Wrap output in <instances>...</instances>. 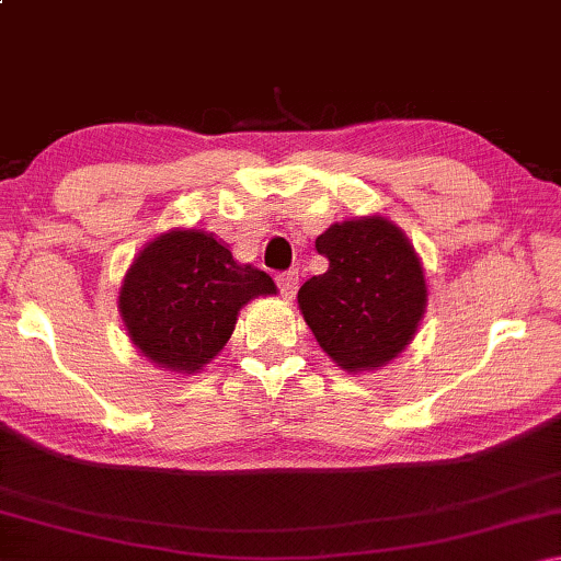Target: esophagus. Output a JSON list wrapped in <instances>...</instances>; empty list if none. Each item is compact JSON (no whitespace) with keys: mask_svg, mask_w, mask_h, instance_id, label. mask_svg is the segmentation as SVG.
I'll list each match as a JSON object with an SVG mask.
<instances>
[{"mask_svg":"<svg viewBox=\"0 0 561 561\" xmlns=\"http://www.w3.org/2000/svg\"><path fill=\"white\" fill-rule=\"evenodd\" d=\"M277 287L284 299H291L299 287V272H282L277 274Z\"/></svg>","mask_w":561,"mask_h":561,"instance_id":"34e87169","label":"esophagus"}]
</instances>
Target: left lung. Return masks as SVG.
<instances>
[{
    "instance_id": "1",
    "label": "left lung",
    "mask_w": 561,
    "mask_h": 561,
    "mask_svg": "<svg viewBox=\"0 0 561 561\" xmlns=\"http://www.w3.org/2000/svg\"><path fill=\"white\" fill-rule=\"evenodd\" d=\"M329 270L299 289L319 346L344 371H374L411 344L428 304L413 244L381 215L331 225L317 237Z\"/></svg>"
}]
</instances>
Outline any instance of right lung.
<instances>
[{
    "instance_id": "1",
    "label": "right lung",
    "mask_w": 561,
    "mask_h": 561,
    "mask_svg": "<svg viewBox=\"0 0 561 561\" xmlns=\"http://www.w3.org/2000/svg\"><path fill=\"white\" fill-rule=\"evenodd\" d=\"M267 294H277L270 274L232 260L215 234L168 230L133 260L118 311L140 354L168 371L195 374L230 341L244 304Z\"/></svg>"
}]
</instances>
